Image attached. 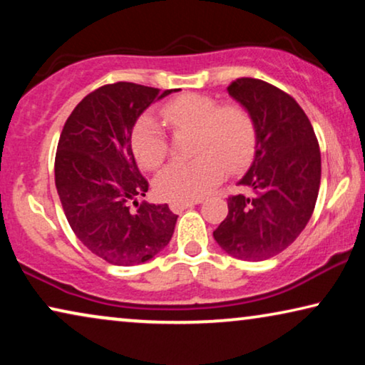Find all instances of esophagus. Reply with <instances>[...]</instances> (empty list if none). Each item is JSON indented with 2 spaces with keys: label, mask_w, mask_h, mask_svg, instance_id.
Masks as SVG:
<instances>
[{
  "label": "esophagus",
  "mask_w": 365,
  "mask_h": 365,
  "mask_svg": "<svg viewBox=\"0 0 365 365\" xmlns=\"http://www.w3.org/2000/svg\"><path fill=\"white\" fill-rule=\"evenodd\" d=\"M199 202H202L201 199H197V201H182V202L173 201L171 204H169V207H171V211H173V212H182L184 209L196 206V204H199Z\"/></svg>",
  "instance_id": "34e87169"
}]
</instances>
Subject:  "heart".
Wrapping results in <instances>:
<instances>
[{
  "label": "heart",
  "mask_w": 365,
  "mask_h": 365,
  "mask_svg": "<svg viewBox=\"0 0 365 365\" xmlns=\"http://www.w3.org/2000/svg\"><path fill=\"white\" fill-rule=\"evenodd\" d=\"M161 118L174 133L192 131L194 159L174 161L154 182L166 201H196L221 181L226 171L236 173L251 161L257 128L251 111L239 103L219 104L216 98L187 93L161 108ZM133 153L144 169H158L168 158L169 143L161 124L151 116L136 123L131 136Z\"/></svg>",
  "instance_id": "obj_1"
}]
</instances>
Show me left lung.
<instances>
[{
    "label": "left lung",
    "instance_id": "obj_1",
    "mask_svg": "<svg viewBox=\"0 0 365 365\" xmlns=\"http://www.w3.org/2000/svg\"><path fill=\"white\" fill-rule=\"evenodd\" d=\"M227 93L257 128L254 161L239 184L252 196H229L214 239L229 256L264 261L296 241L311 219L321 186V149L296 99L262 79L239 78Z\"/></svg>",
    "mask_w": 365,
    "mask_h": 365
}]
</instances>
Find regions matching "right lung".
<instances>
[{
  "instance_id": "1",
  "label": "right lung",
  "mask_w": 365,
  "mask_h": 365,
  "mask_svg": "<svg viewBox=\"0 0 365 365\" xmlns=\"http://www.w3.org/2000/svg\"><path fill=\"white\" fill-rule=\"evenodd\" d=\"M171 93L126 81L104 84L73 109L59 136L54 182L63 211L79 241L114 266L146 262L173 237L178 216L168 204L136 201L149 184L131 149L138 118Z\"/></svg>"
}]
</instances>
